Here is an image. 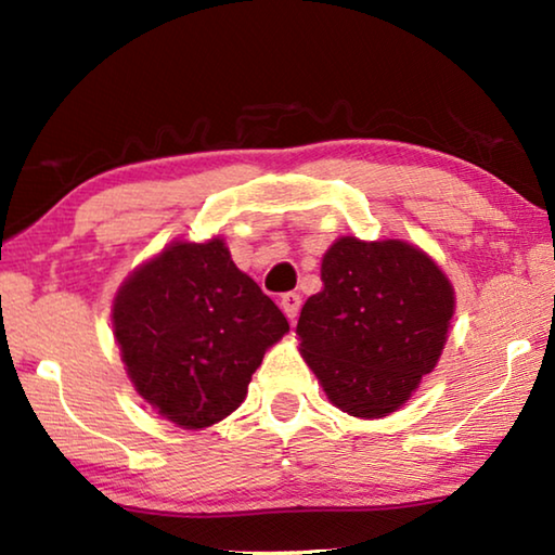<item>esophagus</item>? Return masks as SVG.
Instances as JSON below:
<instances>
[{
    "label": "esophagus",
    "instance_id": "esophagus-1",
    "mask_svg": "<svg viewBox=\"0 0 555 555\" xmlns=\"http://www.w3.org/2000/svg\"><path fill=\"white\" fill-rule=\"evenodd\" d=\"M298 308H300V296L298 294H284V296H281V311L286 313V318H288L291 323L296 321Z\"/></svg>",
    "mask_w": 555,
    "mask_h": 555
}]
</instances>
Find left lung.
<instances>
[{
	"label": "left lung",
	"instance_id": "1",
	"mask_svg": "<svg viewBox=\"0 0 555 555\" xmlns=\"http://www.w3.org/2000/svg\"><path fill=\"white\" fill-rule=\"evenodd\" d=\"M321 279L323 291L300 308V354L333 406L357 418L389 416L436 370L455 288L403 240H335Z\"/></svg>",
	"mask_w": 555,
	"mask_h": 555
}]
</instances>
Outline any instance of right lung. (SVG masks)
<instances>
[{"label": "right lung", "mask_w": 555, "mask_h": 555, "mask_svg": "<svg viewBox=\"0 0 555 555\" xmlns=\"http://www.w3.org/2000/svg\"><path fill=\"white\" fill-rule=\"evenodd\" d=\"M112 327L139 397L198 430L240 406L288 321L212 237L176 240L131 271L112 300Z\"/></svg>", "instance_id": "add662e5"}]
</instances>
